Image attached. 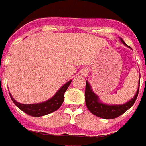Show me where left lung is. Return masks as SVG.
Segmentation results:
<instances>
[{
	"instance_id": "8db88e82",
	"label": "left lung",
	"mask_w": 146,
	"mask_h": 146,
	"mask_svg": "<svg viewBox=\"0 0 146 146\" xmlns=\"http://www.w3.org/2000/svg\"><path fill=\"white\" fill-rule=\"evenodd\" d=\"M121 42L125 46L131 49L127 44H125L121 38H119ZM139 80L138 90L136 92L135 96H133L130 101L121 104H104L100 100L99 97L92 91V89L90 86V83L86 80V90H85V102L88 110L92 113L93 115L98 117L102 118L105 119H112L119 117V115H122L124 113L133 105V104L137 99L138 93H139Z\"/></svg>"
}]
</instances>
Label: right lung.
<instances>
[{"label": "right lung", "mask_w": 146, "mask_h": 146, "mask_svg": "<svg viewBox=\"0 0 146 146\" xmlns=\"http://www.w3.org/2000/svg\"><path fill=\"white\" fill-rule=\"evenodd\" d=\"M71 82H72V80L61 86L60 90L52 98H50V99L47 100L45 102H41V103L28 104H21L14 99L10 93H9V96L13 103L15 104L19 109L21 110L23 112H25V113L33 117H40V116L51 113L60 108V106L62 105V102L64 101L65 92L69 86Z\"/></svg>", "instance_id": "right-lung-1"}]
</instances>
